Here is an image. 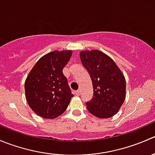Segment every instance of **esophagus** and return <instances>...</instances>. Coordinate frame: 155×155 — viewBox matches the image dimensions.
I'll return each mask as SVG.
<instances>
[{"mask_svg":"<svg viewBox=\"0 0 155 155\" xmlns=\"http://www.w3.org/2000/svg\"><path fill=\"white\" fill-rule=\"evenodd\" d=\"M80 90H77L75 91V94L76 95V96H79V94H80Z\"/></svg>","mask_w":155,"mask_h":155,"instance_id":"1","label":"esophagus"}]
</instances>
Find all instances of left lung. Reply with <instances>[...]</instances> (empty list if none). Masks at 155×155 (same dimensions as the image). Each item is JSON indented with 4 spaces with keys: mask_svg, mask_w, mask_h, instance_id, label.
<instances>
[{
    "mask_svg": "<svg viewBox=\"0 0 155 155\" xmlns=\"http://www.w3.org/2000/svg\"><path fill=\"white\" fill-rule=\"evenodd\" d=\"M79 56L93 85V98L86 103L87 110L100 118L113 116L125 99L124 74L109 56L99 50L82 51Z\"/></svg>",
    "mask_w": 155,
    "mask_h": 155,
    "instance_id": "left-lung-1",
    "label": "left lung"
}]
</instances>
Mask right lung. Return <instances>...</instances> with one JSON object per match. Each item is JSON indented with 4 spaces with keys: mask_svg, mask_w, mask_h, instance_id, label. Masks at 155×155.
Here are the masks:
<instances>
[{
    "mask_svg": "<svg viewBox=\"0 0 155 155\" xmlns=\"http://www.w3.org/2000/svg\"><path fill=\"white\" fill-rule=\"evenodd\" d=\"M71 50L53 51L40 58L25 82L27 102L39 116L47 119L63 114L73 97L63 74Z\"/></svg>",
    "mask_w": 155,
    "mask_h": 155,
    "instance_id": "add662e5",
    "label": "right lung"
}]
</instances>
